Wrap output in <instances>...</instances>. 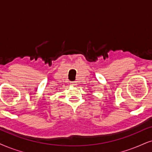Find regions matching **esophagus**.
Instances as JSON below:
<instances>
[{"mask_svg": "<svg viewBox=\"0 0 152 152\" xmlns=\"http://www.w3.org/2000/svg\"><path fill=\"white\" fill-rule=\"evenodd\" d=\"M72 85H73V86H76V85H77L76 82H72Z\"/></svg>", "mask_w": 152, "mask_h": 152, "instance_id": "34e87169", "label": "esophagus"}]
</instances>
